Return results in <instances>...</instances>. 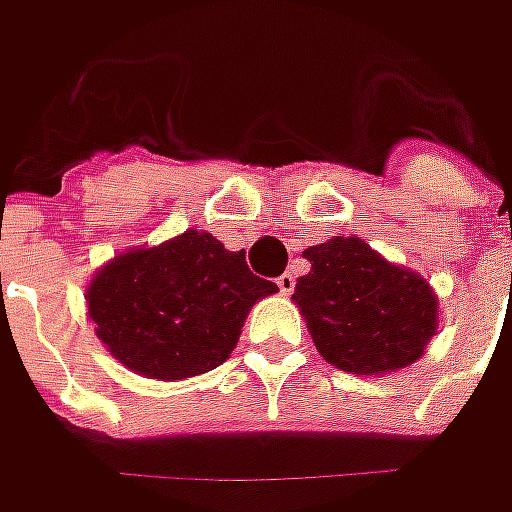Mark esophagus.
<instances>
[{
    "label": "esophagus",
    "instance_id": "esophagus-1",
    "mask_svg": "<svg viewBox=\"0 0 512 512\" xmlns=\"http://www.w3.org/2000/svg\"><path fill=\"white\" fill-rule=\"evenodd\" d=\"M276 285H279V290L287 296V293H293V287H296V276H293V273H282V276L276 279Z\"/></svg>",
    "mask_w": 512,
    "mask_h": 512
}]
</instances>
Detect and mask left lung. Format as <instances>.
<instances>
[{
    "label": "left lung",
    "instance_id": "left-lung-1",
    "mask_svg": "<svg viewBox=\"0 0 512 512\" xmlns=\"http://www.w3.org/2000/svg\"><path fill=\"white\" fill-rule=\"evenodd\" d=\"M305 259L310 273L296 282L293 299L327 362L376 376L422 359L439 319V302L422 276L347 236L307 247Z\"/></svg>",
    "mask_w": 512,
    "mask_h": 512
}]
</instances>
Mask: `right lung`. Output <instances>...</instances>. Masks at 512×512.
<instances>
[{
	"mask_svg": "<svg viewBox=\"0 0 512 512\" xmlns=\"http://www.w3.org/2000/svg\"><path fill=\"white\" fill-rule=\"evenodd\" d=\"M279 287L253 276L245 253H230L210 233L113 259L90 282L96 336L130 370L150 379H187L225 362L245 316Z\"/></svg>",
	"mask_w": 512,
	"mask_h": 512,
	"instance_id": "add662e5",
	"label": "right lung"
}]
</instances>
